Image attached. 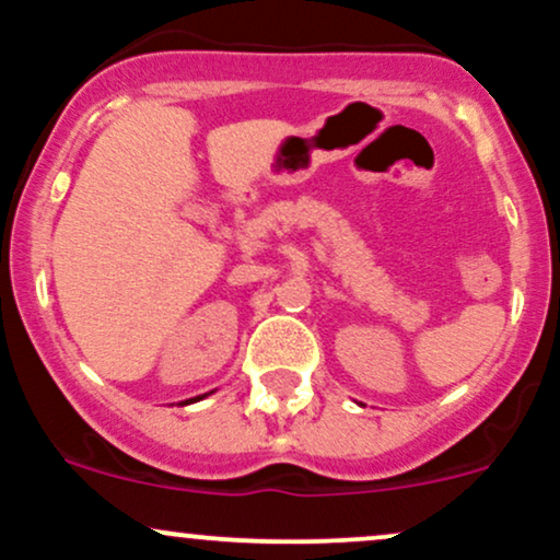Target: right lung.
I'll return each instance as SVG.
<instances>
[{
    "mask_svg": "<svg viewBox=\"0 0 560 560\" xmlns=\"http://www.w3.org/2000/svg\"><path fill=\"white\" fill-rule=\"evenodd\" d=\"M208 395H210V392H208ZM208 395H199V397H191V400H202V397H208ZM191 400H186V402H191ZM184 405V402H182Z\"/></svg>",
    "mask_w": 560,
    "mask_h": 560,
    "instance_id": "add662e5",
    "label": "right lung"
}]
</instances>
